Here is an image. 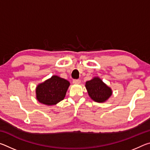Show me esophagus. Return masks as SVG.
Wrapping results in <instances>:
<instances>
[{
	"label": "esophagus",
	"mask_w": 150,
	"mask_h": 150,
	"mask_svg": "<svg viewBox=\"0 0 150 150\" xmlns=\"http://www.w3.org/2000/svg\"><path fill=\"white\" fill-rule=\"evenodd\" d=\"M73 83H75V84H79L81 83V80L80 79H74L73 81Z\"/></svg>",
	"instance_id": "1"
}]
</instances>
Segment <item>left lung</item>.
Masks as SVG:
<instances>
[{
  "label": "left lung",
  "mask_w": 150,
  "mask_h": 150,
  "mask_svg": "<svg viewBox=\"0 0 150 150\" xmlns=\"http://www.w3.org/2000/svg\"><path fill=\"white\" fill-rule=\"evenodd\" d=\"M85 87L90 98L96 103H105L112 95V88L98 77H95L87 81Z\"/></svg>",
  "instance_id": "left-lung-1"
}]
</instances>
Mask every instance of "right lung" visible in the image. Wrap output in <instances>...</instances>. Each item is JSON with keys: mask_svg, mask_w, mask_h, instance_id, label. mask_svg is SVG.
<instances>
[{"mask_svg": "<svg viewBox=\"0 0 150 150\" xmlns=\"http://www.w3.org/2000/svg\"><path fill=\"white\" fill-rule=\"evenodd\" d=\"M69 85V81L57 75H53L37 85L35 88L36 99L45 105H57L64 99Z\"/></svg>", "mask_w": 150, "mask_h": 150, "instance_id": "1", "label": "right lung"}]
</instances>
